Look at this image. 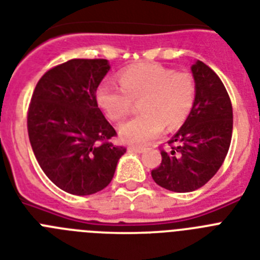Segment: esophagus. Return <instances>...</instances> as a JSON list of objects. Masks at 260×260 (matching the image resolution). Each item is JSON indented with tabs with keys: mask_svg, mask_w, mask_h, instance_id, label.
<instances>
[{
	"mask_svg": "<svg viewBox=\"0 0 260 260\" xmlns=\"http://www.w3.org/2000/svg\"><path fill=\"white\" fill-rule=\"evenodd\" d=\"M128 150H129V152H135V153H143L144 150V148H141V147H135V145H129V147H128Z\"/></svg>",
	"mask_w": 260,
	"mask_h": 260,
	"instance_id": "obj_1",
	"label": "esophagus"
}]
</instances>
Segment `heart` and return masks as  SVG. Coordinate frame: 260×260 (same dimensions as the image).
Wrapping results in <instances>:
<instances>
[{"instance_id": "obj_1", "label": "heart", "mask_w": 260, "mask_h": 260, "mask_svg": "<svg viewBox=\"0 0 260 260\" xmlns=\"http://www.w3.org/2000/svg\"><path fill=\"white\" fill-rule=\"evenodd\" d=\"M120 88L102 83L95 99L112 121H121L140 103L143 115L120 126V137L128 144H145L168 128H177L193 110L197 83L189 73H176L160 64H137L119 74Z\"/></svg>"}]
</instances>
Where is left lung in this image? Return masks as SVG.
Returning a JSON list of instances; mask_svg holds the SVG:
<instances>
[{
    "label": "left lung",
    "instance_id": "obj_1",
    "mask_svg": "<svg viewBox=\"0 0 260 260\" xmlns=\"http://www.w3.org/2000/svg\"><path fill=\"white\" fill-rule=\"evenodd\" d=\"M191 73L197 83L193 110L152 171L157 185L176 193L197 190L217 173L233 135V107L222 80L201 60L191 66Z\"/></svg>",
    "mask_w": 260,
    "mask_h": 260
}]
</instances>
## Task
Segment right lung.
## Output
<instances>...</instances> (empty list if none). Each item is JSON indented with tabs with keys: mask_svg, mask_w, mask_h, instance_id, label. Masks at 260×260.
I'll return each instance as SVG.
<instances>
[{
	"mask_svg": "<svg viewBox=\"0 0 260 260\" xmlns=\"http://www.w3.org/2000/svg\"><path fill=\"white\" fill-rule=\"evenodd\" d=\"M110 71L107 59H71L50 69L37 83L27 112V132L39 167L56 186L75 196L103 190L125 148L95 93Z\"/></svg>",
	"mask_w": 260,
	"mask_h": 260,
	"instance_id": "right-lung-1",
	"label": "right lung"
}]
</instances>
